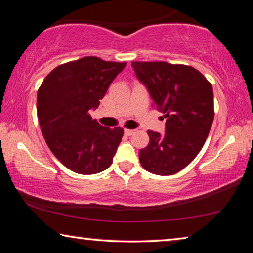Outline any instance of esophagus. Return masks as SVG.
Listing matches in <instances>:
<instances>
[{"mask_svg":"<svg viewBox=\"0 0 253 253\" xmlns=\"http://www.w3.org/2000/svg\"><path fill=\"white\" fill-rule=\"evenodd\" d=\"M124 132H125L126 136H131V135L135 132V130H132V129H125V131H124Z\"/></svg>","mask_w":253,"mask_h":253,"instance_id":"1","label":"esophagus"}]
</instances>
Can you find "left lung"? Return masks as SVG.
I'll use <instances>...</instances> for the list:
<instances>
[{
  "instance_id": "left-lung-1",
  "label": "left lung",
  "mask_w": 253,
  "mask_h": 253,
  "mask_svg": "<svg viewBox=\"0 0 253 253\" xmlns=\"http://www.w3.org/2000/svg\"><path fill=\"white\" fill-rule=\"evenodd\" d=\"M135 75L166 118L165 134L148 130L139 162L149 173L173 175L202 149L214 118L213 88L194 68L168 62L132 61Z\"/></svg>"
}]
</instances>
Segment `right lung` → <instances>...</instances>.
Listing matches in <instances>:
<instances>
[{
  "label": "right lung",
  "instance_id": "right-lung-1",
  "mask_svg": "<svg viewBox=\"0 0 253 253\" xmlns=\"http://www.w3.org/2000/svg\"><path fill=\"white\" fill-rule=\"evenodd\" d=\"M125 62L85 57L55 68L37 96L42 135L53 155L72 172L91 175L113 163L124 129H110L91 118Z\"/></svg>",
  "mask_w": 253,
  "mask_h": 253
}]
</instances>
